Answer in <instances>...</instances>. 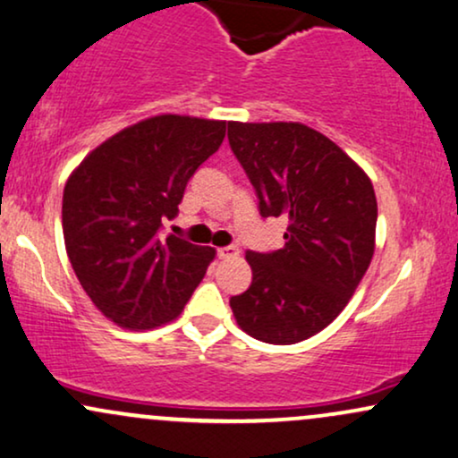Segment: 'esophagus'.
<instances>
[{
  "mask_svg": "<svg viewBox=\"0 0 458 458\" xmlns=\"http://www.w3.org/2000/svg\"><path fill=\"white\" fill-rule=\"evenodd\" d=\"M216 255L220 259H238L240 257V249L238 246H220L216 250Z\"/></svg>",
  "mask_w": 458,
  "mask_h": 458,
  "instance_id": "34e87169",
  "label": "esophagus"
}]
</instances>
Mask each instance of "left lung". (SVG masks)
Wrapping results in <instances>:
<instances>
[{
  "instance_id": "obj_1",
  "label": "left lung",
  "mask_w": 458,
  "mask_h": 458,
  "mask_svg": "<svg viewBox=\"0 0 458 458\" xmlns=\"http://www.w3.org/2000/svg\"><path fill=\"white\" fill-rule=\"evenodd\" d=\"M229 145L259 199V214L289 218L284 246L246 250L252 283L229 300L246 335L293 345L336 319L375 250L370 180L330 139L304 123H229Z\"/></svg>"
}]
</instances>
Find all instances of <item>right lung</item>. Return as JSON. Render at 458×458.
Instances as JSON below:
<instances>
[{
    "label": "right lung",
    "mask_w": 458,
    "mask_h": 458,
    "mask_svg": "<svg viewBox=\"0 0 458 458\" xmlns=\"http://www.w3.org/2000/svg\"><path fill=\"white\" fill-rule=\"evenodd\" d=\"M227 122L158 115L91 152L64 188L62 227L81 287L102 315L148 330L182 313L214 249L163 235L195 171L223 143Z\"/></svg>",
    "instance_id": "obj_1"
}]
</instances>
